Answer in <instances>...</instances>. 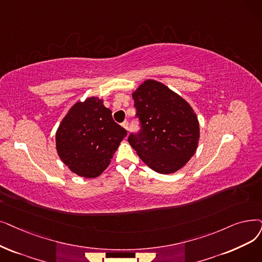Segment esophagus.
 <instances>
[{
  "instance_id": "1",
  "label": "esophagus",
  "mask_w": 262,
  "mask_h": 262,
  "mask_svg": "<svg viewBox=\"0 0 262 262\" xmlns=\"http://www.w3.org/2000/svg\"><path fill=\"white\" fill-rule=\"evenodd\" d=\"M122 126L126 129V130H128V122L127 121H124L123 123H122Z\"/></svg>"
}]
</instances>
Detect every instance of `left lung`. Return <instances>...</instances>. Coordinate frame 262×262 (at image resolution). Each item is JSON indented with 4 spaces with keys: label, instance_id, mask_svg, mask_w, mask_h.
I'll use <instances>...</instances> for the list:
<instances>
[{
    "label": "left lung",
    "instance_id": "1",
    "mask_svg": "<svg viewBox=\"0 0 262 262\" xmlns=\"http://www.w3.org/2000/svg\"><path fill=\"white\" fill-rule=\"evenodd\" d=\"M142 133L130 135L129 144L154 171L174 173L196 153L199 121L187 101L164 83L146 79L132 93Z\"/></svg>",
    "mask_w": 262,
    "mask_h": 262
}]
</instances>
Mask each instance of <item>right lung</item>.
<instances>
[{
	"instance_id": "right-lung-1",
	"label": "right lung",
	"mask_w": 262,
	"mask_h": 262,
	"mask_svg": "<svg viewBox=\"0 0 262 262\" xmlns=\"http://www.w3.org/2000/svg\"><path fill=\"white\" fill-rule=\"evenodd\" d=\"M104 99L90 96L77 100L55 133L61 161L75 174L93 179L109 166L127 132L112 119Z\"/></svg>"
}]
</instances>
